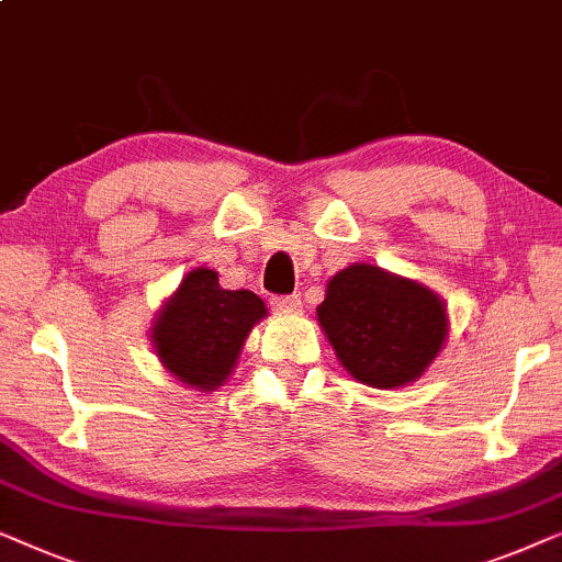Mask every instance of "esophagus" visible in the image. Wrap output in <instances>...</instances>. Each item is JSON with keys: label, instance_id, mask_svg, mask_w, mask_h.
Segmentation results:
<instances>
[{"label": "esophagus", "instance_id": "1", "mask_svg": "<svg viewBox=\"0 0 562 562\" xmlns=\"http://www.w3.org/2000/svg\"><path fill=\"white\" fill-rule=\"evenodd\" d=\"M270 305L274 307L278 313H295L303 307V300H300V295H278L270 300Z\"/></svg>", "mask_w": 562, "mask_h": 562}]
</instances>
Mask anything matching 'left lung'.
<instances>
[{
  "mask_svg": "<svg viewBox=\"0 0 562 562\" xmlns=\"http://www.w3.org/2000/svg\"><path fill=\"white\" fill-rule=\"evenodd\" d=\"M315 313L341 367L374 390L417 382L450 328L438 292L367 262L336 272Z\"/></svg>",
  "mask_w": 562,
  "mask_h": 562,
  "instance_id": "8db88e82",
  "label": "left lung"
}]
</instances>
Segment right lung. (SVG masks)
I'll return each mask as SVG.
<instances>
[{"mask_svg": "<svg viewBox=\"0 0 562 562\" xmlns=\"http://www.w3.org/2000/svg\"><path fill=\"white\" fill-rule=\"evenodd\" d=\"M262 318V297L251 290H224L216 270L195 267L155 313L149 341L170 376L195 392H213L232 376Z\"/></svg>", "mask_w": 562, "mask_h": 562, "instance_id": "1", "label": "right lung"}]
</instances>
